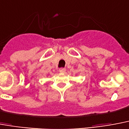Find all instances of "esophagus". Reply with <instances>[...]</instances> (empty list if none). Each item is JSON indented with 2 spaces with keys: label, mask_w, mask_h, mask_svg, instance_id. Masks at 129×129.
<instances>
[{
  "label": "esophagus",
  "mask_w": 129,
  "mask_h": 129,
  "mask_svg": "<svg viewBox=\"0 0 129 129\" xmlns=\"http://www.w3.org/2000/svg\"><path fill=\"white\" fill-rule=\"evenodd\" d=\"M59 71L60 72V73H65L66 71V69L65 68H60V69H59Z\"/></svg>",
  "instance_id": "34e87169"
}]
</instances>
